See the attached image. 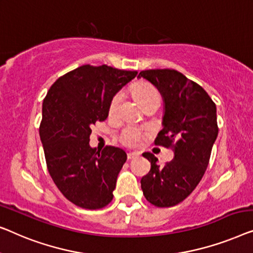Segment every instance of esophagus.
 <instances>
[{
	"label": "esophagus",
	"instance_id": "obj_1",
	"mask_svg": "<svg viewBox=\"0 0 253 253\" xmlns=\"http://www.w3.org/2000/svg\"><path fill=\"white\" fill-rule=\"evenodd\" d=\"M138 156H140V154H138V152H128L127 154V158L128 159H134V158H136V157H138Z\"/></svg>",
	"mask_w": 253,
	"mask_h": 253
}]
</instances>
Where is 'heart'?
Wrapping results in <instances>:
<instances>
[{"label":"heart","instance_id":"heart-1","mask_svg":"<svg viewBox=\"0 0 253 253\" xmlns=\"http://www.w3.org/2000/svg\"><path fill=\"white\" fill-rule=\"evenodd\" d=\"M134 95L135 97L137 98V101L141 103L142 105H145L149 102L156 101V99L159 98V94L157 89L151 84L147 83H138L134 86ZM123 101V92L119 91L113 96L111 102H110L109 106V112L111 115H115V113L119 110L120 103ZM141 137V131L135 127H128L125 130L123 131L122 138L123 141L125 142L128 145H135L138 143Z\"/></svg>","mask_w":253,"mask_h":253}]
</instances>
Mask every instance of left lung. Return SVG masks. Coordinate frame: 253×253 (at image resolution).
Returning a JSON list of instances; mask_svg holds the SVG:
<instances>
[{
  "mask_svg": "<svg viewBox=\"0 0 253 253\" xmlns=\"http://www.w3.org/2000/svg\"><path fill=\"white\" fill-rule=\"evenodd\" d=\"M137 78L154 84L164 101L163 129L155 143L174 150L165 166L144 152L151 169L141 179V188L148 202L169 208L189 196L204 175L219 131L216 106L199 84L175 70L142 71Z\"/></svg>",
  "mask_w": 253,
  "mask_h": 253,
  "instance_id": "1",
  "label": "left lung"
}]
</instances>
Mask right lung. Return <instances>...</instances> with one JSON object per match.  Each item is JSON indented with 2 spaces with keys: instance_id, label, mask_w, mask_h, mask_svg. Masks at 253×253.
I'll list each match as a JSON object with an SVG mask.
<instances>
[{
  "instance_id": "add662e5",
  "label": "right lung",
  "mask_w": 253,
  "mask_h": 253,
  "mask_svg": "<svg viewBox=\"0 0 253 253\" xmlns=\"http://www.w3.org/2000/svg\"><path fill=\"white\" fill-rule=\"evenodd\" d=\"M136 74L83 65L57 79L43 99L40 138L49 174L77 206L96 210L112 201L127 155L110 145L102 151L91 148V126L108 118L112 97Z\"/></svg>"
}]
</instances>
